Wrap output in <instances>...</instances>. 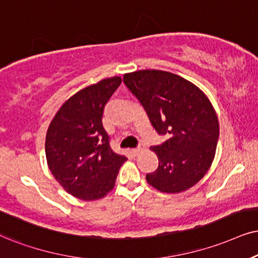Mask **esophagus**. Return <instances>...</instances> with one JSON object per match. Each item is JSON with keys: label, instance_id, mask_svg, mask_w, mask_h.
<instances>
[{"label": "esophagus", "instance_id": "obj_1", "mask_svg": "<svg viewBox=\"0 0 258 258\" xmlns=\"http://www.w3.org/2000/svg\"><path fill=\"white\" fill-rule=\"evenodd\" d=\"M144 151V146H139V148H136V149H133L132 150V153L135 156H137V155H139L140 152H143Z\"/></svg>", "mask_w": 258, "mask_h": 258}]
</instances>
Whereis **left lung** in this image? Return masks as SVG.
<instances>
[{
	"label": "left lung",
	"mask_w": 258,
	"mask_h": 258,
	"mask_svg": "<svg viewBox=\"0 0 258 258\" xmlns=\"http://www.w3.org/2000/svg\"><path fill=\"white\" fill-rule=\"evenodd\" d=\"M150 121L168 139L153 146L158 168L146 175L150 185L163 193H181L197 184L211 168L219 138V121L200 88L178 75L139 70L123 75Z\"/></svg>",
	"instance_id": "obj_1"
}]
</instances>
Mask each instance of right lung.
<instances>
[{"instance_id": "right-lung-1", "label": "right lung", "mask_w": 258, "mask_h": 258, "mask_svg": "<svg viewBox=\"0 0 258 258\" xmlns=\"http://www.w3.org/2000/svg\"><path fill=\"white\" fill-rule=\"evenodd\" d=\"M114 76L69 97L47 128L45 153L48 169L68 193L84 201L106 197L127 158L110 149L102 125L106 103L121 84Z\"/></svg>"}]
</instances>
